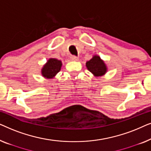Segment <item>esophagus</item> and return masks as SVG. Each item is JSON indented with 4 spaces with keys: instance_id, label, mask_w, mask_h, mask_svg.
I'll return each instance as SVG.
<instances>
[{
    "instance_id": "34e87169",
    "label": "esophagus",
    "mask_w": 151,
    "mask_h": 151,
    "mask_svg": "<svg viewBox=\"0 0 151 151\" xmlns=\"http://www.w3.org/2000/svg\"><path fill=\"white\" fill-rule=\"evenodd\" d=\"M70 58L72 61H78V58L77 56H76V55H71V57H70Z\"/></svg>"
}]
</instances>
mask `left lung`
<instances>
[{"instance_id":"1","label":"left lung","mask_w":151,"mask_h":151,"mask_svg":"<svg viewBox=\"0 0 151 151\" xmlns=\"http://www.w3.org/2000/svg\"><path fill=\"white\" fill-rule=\"evenodd\" d=\"M87 69L96 77L104 76L107 71V67L104 62L98 55H93L90 60L86 62Z\"/></svg>"}]
</instances>
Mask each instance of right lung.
<instances>
[{
    "label": "right lung",
    "mask_w": 151,
    "mask_h": 151,
    "mask_svg": "<svg viewBox=\"0 0 151 151\" xmlns=\"http://www.w3.org/2000/svg\"><path fill=\"white\" fill-rule=\"evenodd\" d=\"M62 65V62L59 60L55 58L49 59L41 70L42 76L47 79L53 78L60 71Z\"/></svg>",
    "instance_id": "right-lung-1"
}]
</instances>
